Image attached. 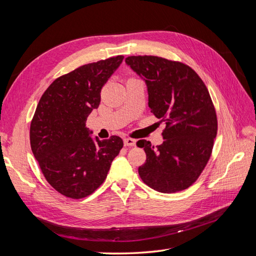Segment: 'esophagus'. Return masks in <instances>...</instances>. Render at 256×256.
<instances>
[{"label":"esophagus","mask_w":256,"mask_h":256,"mask_svg":"<svg viewBox=\"0 0 256 256\" xmlns=\"http://www.w3.org/2000/svg\"><path fill=\"white\" fill-rule=\"evenodd\" d=\"M124 144H125V146H136V141L134 140V138H124Z\"/></svg>","instance_id":"esophagus-1"}]
</instances>
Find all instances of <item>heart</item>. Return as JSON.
<instances>
[{"label": "heart", "instance_id": "heart-1", "mask_svg": "<svg viewBox=\"0 0 256 256\" xmlns=\"http://www.w3.org/2000/svg\"><path fill=\"white\" fill-rule=\"evenodd\" d=\"M130 80H131V79H130Z\"/></svg>", "mask_w": 256, "mask_h": 256}]
</instances>
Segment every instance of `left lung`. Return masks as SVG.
Instances as JSON below:
<instances>
[{"mask_svg": "<svg viewBox=\"0 0 256 256\" xmlns=\"http://www.w3.org/2000/svg\"><path fill=\"white\" fill-rule=\"evenodd\" d=\"M126 63L145 78L150 112L166 122L164 142L156 148L138 141L146 154L138 166L154 190L174 193L194 184L210 159L218 131L214 102L203 80L182 62L154 56H131Z\"/></svg>", "mask_w": 256, "mask_h": 256, "instance_id": "left-lung-1", "label": "left lung"}]
</instances>
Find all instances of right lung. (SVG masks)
<instances>
[{
	"instance_id": "right-lung-1",
	"label": "right lung",
	"mask_w": 256,
	"mask_h": 256,
	"mask_svg": "<svg viewBox=\"0 0 256 256\" xmlns=\"http://www.w3.org/2000/svg\"><path fill=\"white\" fill-rule=\"evenodd\" d=\"M124 56L85 64L44 90L30 122L34 157L52 188L69 198L90 196L102 184L122 140H92L85 122L100 104L102 88Z\"/></svg>"
}]
</instances>
